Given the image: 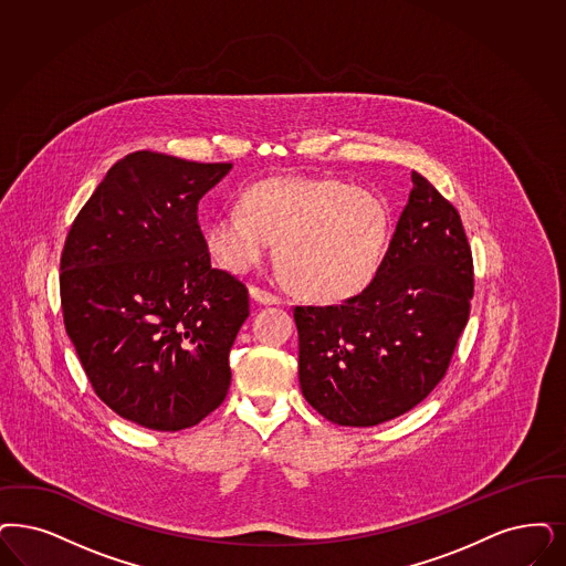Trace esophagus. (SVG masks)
Returning <instances> with one entry per match:
<instances>
[{
	"label": "esophagus",
	"mask_w": 566,
	"mask_h": 566,
	"mask_svg": "<svg viewBox=\"0 0 566 566\" xmlns=\"http://www.w3.org/2000/svg\"><path fill=\"white\" fill-rule=\"evenodd\" d=\"M250 293H252L253 300H255V302H260V304H266V306L281 304V297H279V295L266 292V290H262V287H255V285H252V287H250Z\"/></svg>",
	"instance_id": "esophagus-1"
}]
</instances>
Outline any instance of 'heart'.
I'll list each match as a JSON object with an SVG mask.
<instances>
[{
  "instance_id": "obj_1",
  "label": "heart",
  "mask_w": 566,
  "mask_h": 566,
  "mask_svg": "<svg viewBox=\"0 0 566 566\" xmlns=\"http://www.w3.org/2000/svg\"><path fill=\"white\" fill-rule=\"evenodd\" d=\"M390 213L371 190L334 178H271L218 211L206 227L211 258L229 273L252 271L276 239L290 285L316 302L369 287L388 245Z\"/></svg>"
}]
</instances>
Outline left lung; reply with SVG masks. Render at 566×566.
Segmentation results:
<instances>
[{
	"mask_svg": "<svg viewBox=\"0 0 566 566\" xmlns=\"http://www.w3.org/2000/svg\"><path fill=\"white\" fill-rule=\"evenodd\" d=\"M376 279L334 306H295L300 388L337 426L411 411L447 374L470 316L474 266L458 210L421 174Z\"/></svg>",
	"mask_w": 566,
	"mask_h": 566,
	"instance_id": "left-lung-1",
	"label": "left lung"
}]
</instances>
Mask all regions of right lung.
Listing matches in <instances>:
<instances>
[{
  "label": "right lung",
  "instance_id": "right-lung-1",
  "mask_svg": "<svg viewBox=\"0 0 566 566\" xmlns=\"http://www.w3.org/2000/svg\"><path fill=\"white\" fill-rule=\"evenodd\" d=\"M232 164L136 150L106 171L64 241V327L119 418L176 432L222 405L248 287L211 269L199 199Z\"/></svg>",
  "mask_w": 566,
  "mask_h": 566
}]
</instances>
